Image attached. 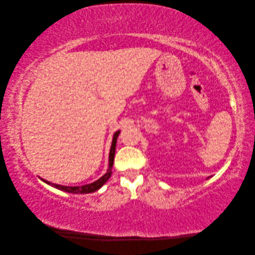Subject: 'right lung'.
I'll list each match as a JSON object with an SVG mask.
<instances>
[{
	"mask_svg": "<svg viewBox=\"0 0 255 255\" xmlns=\"http://www.w3.org/2000/svg\"><path fill=\"white\" fill-rule=\"evenodd\" d=\"M120 134V130H117L114 134L113 137V141H112V146H111V151H110V159H109V169L104 175H102L100 177L99 180L95 181L94 183H90L87 185H83V186H64V185H58V184H53L50 183L49 181H45L43 179H41L44 183H47L51 186L55 187L59 190H64L66 192H70V194H90V192L97 191L98 189L101 188L103 185L107 182V180L110 179L112 175V169H113V165H114V157H115V151H116V143H117V138Z\"/></svg>",
	"mask_w": 255,
	"mask_h": 255,
	"instance_id": "add662e5",
	"label": "right lung"
}]
</instances>
